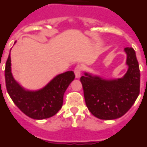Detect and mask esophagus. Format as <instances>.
<instances>
[{
	"label": "esophagus",
	"instance_id": "34e87169",
	"mask_svg": "<svg viewBox=\"0 0 147 147\" xmlns=\"http://www.w3.org/2000/svg\"><path fill=\"white\" fill-rule=\"evenodd\" d=\"M82 69H83V68L82 66H80V65H78L76 68H75V74H76V77L79 78L81 76V71H82Z\"/></svg>",
	"mask_w": 147,
	"mask_h": 147
}]
</instances>
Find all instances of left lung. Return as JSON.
Segmentation results:
<instances>
[{
    "label": "left lung",
    "instance_id": "8db88e82",
    "mask_svg": "<svg viewBox=\"0 0 147 147\" xmlns=\"http://www.w3.org/2000/svg\"><path fill=\"white\" fill-rule=\"evenodd\" d=\"M128 71L119 79L105 80L84 73L82 84L87 107L92 115L101 119L121 117L134 105L140 93V69L135 51L126 47Z\"/></svg>",
    "mask_w": 147,
    "mask_h": 147
}]
</instances>
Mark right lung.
Masks as SVG:
<instances>
[{"label":"right lung","mask_w":147,"mask_h":147,"mask_svg":"<svg viewBox=\"0 0 147 147\" xmlns=\"http://www.w3.org/2000/svg\"><path fill=\"white\" fill-rule=\"evenodd\" d=\"M75 77L73 71H66L56 76L44 88L28 91L22 88L12 76L10 53L5 67L6 87L9 96L25 115L34 119L49 118L60 111L64 92Z\"/></svg>","instance_id":"1"}]
</instances>
